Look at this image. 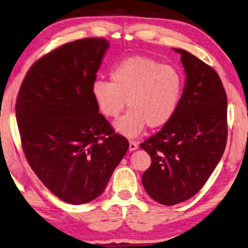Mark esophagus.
Instances as JSON below:
<instances>
[{
    "mask_svg": "<svg viewBox=\"0 0 248 248\" xmlns=\"http://www.w3.org/2000/svg\"><path fill=\"white\" fill-rule=\"evenodd\" d=\"M138 144H137V142H134V140H130L129 142V150L130 152H133V150H135V149H138Z\"/></svg>",
    "mask_w": 248,
    "mask_h": 248,
    "instance_id": "34e87169",
    "label": "esophagus"
}]
</instances>
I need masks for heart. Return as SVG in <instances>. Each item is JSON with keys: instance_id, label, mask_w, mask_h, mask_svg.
Instances as JSON below:
<instances>
[{"instance_id": "heart-1", "label": "heart", "mask_w": 248, "mask_h": 248, "mask_svg": "<svg viewBox=\"0 0 248 248\" xmlns=\"http://www.w3.org/2000/svg\"><path fill=\"white\" fill-rule=\"evenodd\" d=\"M184 92V77L176 67L148 57H130L110 71V81L91 86L100 113L117 118L128 102L129 113L115 124L119 133L135 138L147 127L161 128L175 115Z\"/></svg>"}]
</instances>
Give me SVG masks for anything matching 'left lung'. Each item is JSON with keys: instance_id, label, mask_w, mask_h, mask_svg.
<instances>
[{"instance_id": "1", "label": "left lung", "mask_w": 248, "mask_h": 248, "mask_svg": "<svg viewBox=\"0 0 248 248\" xmlns=\"http://www.w3.org/2000/svg\"><path fill=\"white\" fill-rule=\"evenodd\" d=\"M186 82L175 115L140 145L152 164L142 176L148 195L163 205L192 198L211 176L225 152L227 95L216 71L184 49Z\"/></svg>"}]
</instances>
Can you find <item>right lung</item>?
<instances>
[{
	"mask_svg": "<svg viewBox=\"0 0 248 248\" xmlns=\"http://www.w3.org/2000/svg\"><path fill=\"white\" fill-rule=\"evenodd\" d=\"M103 37L67 43L33 63L19 89L16 118L24 156L49 190L70 204L98 198L129 148L91 93Z\"/></svg>",
	"mask_w": 248,
	"mask_h": 248,
	"instance_id": "right-lung-1",
	"label": "right lung"
}]
</instances>
